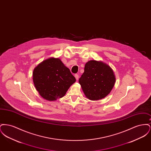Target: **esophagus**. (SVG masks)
Listing matches in <instances>:
<instances>
[{"label":"esophagus","instance_id":"obj_1","mask_svg":"<svg viewBox=\"0 0 151 151\" xmlns=\"http://www.w3.org/2000/svg\"><path fill=\"white\" fill-rule=\"evenodd\" d=\"M75 78H76L77 80L79 79V75H78V74H75Z\"/></svg>","mask_w":151,"mask_h":151}]
</instances>
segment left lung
Wrapping results in <instances>:
<instances>
[{
	"label": "left lung",
	"instance_id": "obj_1",
	"mask_svg": "<svg viewBox=\"0 0 151 151\" xmlns=\"http://www.w3.org/2000/svg\"><path fill=\"white\" fill-rule=\"evenodd\" d=\"M115 76L108 65L90 60L85 65L84 72L79 82L86 97L99 100L108 96L115 84Z\"/></svg>",
	"mask_w": 151,
	"mask_h": 151
}]
</instances>
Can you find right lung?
I'll return each mask as SVG.
<instances>
[{
	"label": "right lung",
	"mask_w": 151,
	"mask_h": 151,
	"mask_svg": "<svg viewBox=\"0 0 151 151\" xmlns=\"http://www.w3.org/2000/svg\"><path fill=\"white\" fill-rule=\"evenodd\" d=\"M33 80L37 91L43 99L56 100L65 96L75 78L59 58H50L35 68Z\"/></svg>",
	"instance_id": "right-lung-1"
}]
</instances>
